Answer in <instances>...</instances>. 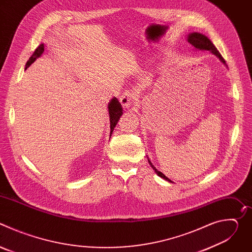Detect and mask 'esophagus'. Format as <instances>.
Returning <instances> with one entry per match:
<instances>
[{
    "label": "esophagus",
    "mask_w": 252,
    "mask_h": 252,
    "mask_svg": "<svg viewBox=\"0 0 252 252\" xmlns=\"http://www.w3.org/2000/svg\"><path fill=\"white\" fill-rule=\"evenodd\" d=\"M133 94L130 91H125L120 96V101L124 107H128L133 101Z\"/></svg>",
    "instance_id": "obj_1"
}]
</instances>
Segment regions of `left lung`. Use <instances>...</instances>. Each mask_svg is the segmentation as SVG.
<instances>
[{
	"label": "left lung",
	"instance_id": "8db88e82",
	"mask_svg": "<svg viewBox=\"0 0 252 252\" xmlns=\"http://www.w3.org/2000/svg\"><path fill=\"white\" fill-rule=\"evenodd\" d=\"M187 40H188V42H189L190 45H192L196 50H200V51H209L211 54H213L214 56H217V57L220 59V61L223 64H225L224 59L221 57L220 53L218 51L217 48H215V46L211 43V41L206 37V35H204V34H202V33H200V32H190V33L188 34ZM225 65H226V64H225ZM148 160H149V162H150V165L153 167V169L156 171V173H157L158 176H160L161 178L165 179V181H167V182H169V183H172L169 178H167L162 172L158 171V170L154 166V164L151 162V160L149 159V158H148Z\"/></svg>",
	"mask_w": 252,
	"mask_h": 252
}]
</instances>
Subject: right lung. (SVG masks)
<instances>
[{
	"instance_id": "add662e5",
	"label": "right lung",
	"mask_w": 252,
	"mask_h": 252,
	"mask_svg": "<svg viewBox=\"0 0 252 252\" xmlns=\"http://www.w3.org/2000/svg\"><path fill=\"white\" fill-rule=\"evenodd\" d=\"M45 51V46L44 44L40 45L37 49H35V51L33 52L32 56L30 58V60L27 62L26 63V67L25 69H27L35 60H37L38 58H40L43 53ZM107 110H109V117H110V127H111V132H110V135L112 136V133L120 120V118L122 117L123 115V106L122 104L120 103V101L118 100L117 97H114L111 99V101L109 102V104H107Z\"/></svg>"
}]
</instances>
